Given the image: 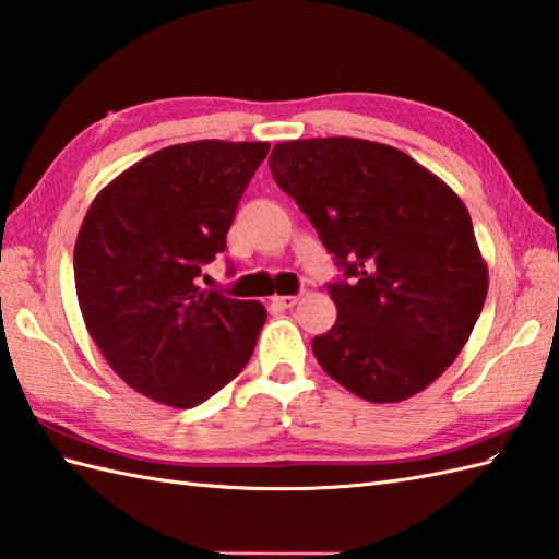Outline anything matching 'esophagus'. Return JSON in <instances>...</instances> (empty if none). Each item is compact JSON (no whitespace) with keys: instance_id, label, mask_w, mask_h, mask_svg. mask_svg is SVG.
<instances>
[{"instance_id":"obj_1","label":"esophagus","mask_w":559,"mask_h":559,"mask_svg":"<svg viewBox=\"0 0 559 559\" xmlns=\"http://www.w3.org/2000/svg\"><path fill=\"white\" fill-rule=\"evenodd\" d=\"M272 304L280 308H294L299 304V296H272Z\"/></svg>"}]
</instances>
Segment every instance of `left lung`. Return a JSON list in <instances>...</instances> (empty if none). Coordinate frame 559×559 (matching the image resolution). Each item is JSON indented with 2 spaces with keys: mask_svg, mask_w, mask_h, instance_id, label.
<instances>
[{
  "mask_svg": "<svg viewBox=\"0 0 559 559\" xmlns=\"http://www.w3.org/2000/svg\"><path fill=\"white\" fill-rule=\"evenodd\" d=\"M270 171L344 270L328 284L337 320L313 340L322 370L376 404L426 390L488 294L462 198L396 147L349 135L277 143Z\"/></svg>",
  "mask_w": 559,
  "mask_h": 559,
  "instance_id": "left-lung-1",
  "label": "left lung"
}]
</instances>
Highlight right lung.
Segmentation results:
<instances>
[{
    "mask_svg": "<svg viewBox=\"0 0 559 559\" xmlns=\"http://www.w3.org/2000/svg\"><path fill=\"white\" fill-rule=\"evenodd\" d=\"M270 143L191 141L143 157L95 195L73 248L79 306L111 370L191 408L237 378L265 325L258 301L198 287L227 248Z\"/></svg>",
    "mask_w": 559,
    "mask_h": 559,
    "instance_id": "add662e5",
    "label": "right lung"
}]
</instances>
